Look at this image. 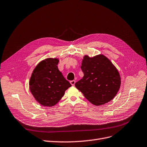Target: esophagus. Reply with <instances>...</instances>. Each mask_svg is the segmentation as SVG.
Instances as JSON below:
<instances>
[{"mask_svg": "<svg viewBox=\"0 0 147 147\" xmlns=\"http://www.w3.org/2000/svg\"><path fill=\"white\" fill-rule=\"evenodd\" d=\"M75 83H76V80H71V81H70V84H71V85H73V86L74 85Z\"/></svg>", "mask_w": 147, "mask_h": 147, "instance_id": "34e87169", "label": "esophagus"}]
</instances>
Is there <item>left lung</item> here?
<instances>
[{
    "label": "left lung",
    "mask_w": 147,
    "mask_h": 147,
    "mask_svg": "<svg viewBox=\"0 0 147 147\" xmlns=\"http://www.w3.org/2000/svg\"><path fill=\"white\" fill-rule=\"evenodd\" d=\"M81 69L84 76L75 84L85 97L94 105H105L117 95L121 85L117 69L103 55L85 56Z\"/></svg>",
    "instance_id": "left-lung-1"
}]
</instances>
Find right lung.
<instances>
[{"label": "right lung", "mask_w": 147, "mask_h": 147, "mask_svg": "<svg viewBox=\"0 0 147 147\" xmlns=\"http://www.w3.org/2000/svg\"><path fill=\"white\" fill-rule=\"evenodd\" d=\"M59 60L47 58L36 65L29 81V88L35 100L44 106H53L71 86L58 68Z\"/></svg>", "instance_id": "1"}]
</instances>
